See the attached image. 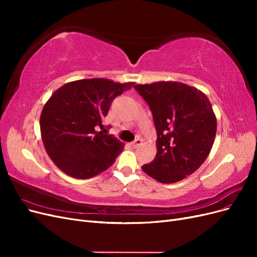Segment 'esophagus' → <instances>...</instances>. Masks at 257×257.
<instances>
[{"label": "esophagus", "mask_w": 257, "mask_h": 257, "mask_svg": "<svg viewBox=\"0 0 257 257\" xmlns=\"http://www.w3.org/2000/svg\"><path fill=\"white\" fill-rule=\"evenodd\" d=\"M142 143H143V141L141 138H137V139H135V141L132 143V146H133L134 148H137V147H139L142 145Z\"/></svg>", "instance_id": "1"}]
</instances>
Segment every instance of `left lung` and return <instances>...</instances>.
Masks as SVG:
<instances>
[{
    "label": "left lung",
    "instance_id": "8db88e82",
    "mask_svg": "<svg viewBox=\"0 0 257 257\" xmlns=\"http://www.w3.org/2000/svg\"><path fill=\"white\" fill-rule=\"evenodd\" d=\"M149 105L157 130V155L144 172L161 183H174L203 164L214 143L216 118L205 93L176 81L136 84Z\"/></svg>",
    "mask_w": 257,
    "mask_h": 257
}]
</instances>
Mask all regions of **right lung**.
I'll list each match as a JSON object with an SVG mask.
<instances>
[{"label": "right lung", "mask_w": 257, "mask_h": 257, "mask_svg": "<svg viewBox=\"0 0 257 257\" xmlns=\"http://www.w3.org/2000/svg\"><path fill=\"white\" fill-rule=\"evenodd\" d=\"M133 85L92 78L54 91L43 108L40 124L45 149L62 172L89 179L113 164L124 144L97 127H104L102 121L112 100Z\"/></svg>", "instance_id": "add662e5"}]
</instances>
